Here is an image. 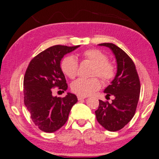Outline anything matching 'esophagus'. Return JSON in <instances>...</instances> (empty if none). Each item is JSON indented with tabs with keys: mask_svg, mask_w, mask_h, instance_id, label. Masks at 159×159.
Returning <instances> with one entry per match:
<instances>
[{
	"mask_svg": "<svg viewBox=\"0 0 159 159\" xmlns=\"http://www.w3.org/2000/svg\"><path fill=\"white\" fill-rule=\"evenodd\" d=\"M77 98H78L79 100H82V99H86V96H83V95H77Z\"/></svg>",
	"mask_w": 159,
	"mask_h": 159,
	"instance_id": "esophagus-1",
	"label": "esophagus"
}]
</instances>
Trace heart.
<instances>
[{
  "label": "heart",
  "mask_w": 159,
  "mask_h": 159,
  "mask_svg": "<svg viewBox=\"0 0 159 159\" xmlns=\"http://www.w3.org/2000/svg\"><path fill=\"white\" fill-rule=\"evenodd\" d=\"M83 59L94 64L92 75L98 76L103 83L111 82L116 76V67L108 60L105 53L98 49H88L82 53ZM60 68L64 75L70 79H74L77 75L79 69L78 60L72 56L64 57L60 64ZM101 82L97 77L90 79L80 78L71 84V88L74 93L79 95L86 96L99 90Z\"/></svg>",
  "instance_id": "b5f03b06"
}]
</instances>
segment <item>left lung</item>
Wrapping results in <instances>:
<instances>
[{
    "label": "left lung",
    "instance_id": "8db88e82",
    "mask_svg": "<svg viewBox=\"0 0 159 159\" xmlns=\"http://www.w3.org/2000/svg\"><path fill=\"white\" fill-rule=\"evenodd\" d=\"M111 48L117 61V73L104 92L107 98L114 95L111 102L99 100L95 111L97 121L110 131H117L134 117L140 94V80L134 63L123 49L111 43H100Z\"/></svg>",
    "mask_w": 159,
    "mask_h": 159
}]
</instances>
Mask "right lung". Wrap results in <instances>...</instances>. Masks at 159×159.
Listing matches in <instances>:
<instances>
[{
  "mask_svg": "<svg viewBox=\"0 0 159 159\" xmlns=\"http://www.w3.org/2000/svg\"><path fill=\"white\" fill-rule=\"evenodd\" d=\"M80 45H54L36 56L28 66L24 77V102L32 122L42 131L52 133L67 122L76 95L67 93L64 98L52 96V89H67L60 60Z\"/></svg>",
  "mask_w": 159,
  "mask_h": 159,
  "instance_id": "right-lung-1",
  "label": "right lung"
}]
</instances>
